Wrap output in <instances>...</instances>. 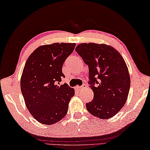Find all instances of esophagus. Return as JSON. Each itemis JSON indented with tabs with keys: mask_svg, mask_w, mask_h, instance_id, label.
Wrapping results in <instances>:
<instances>
[{
	"mask_svg": "<svg viewBox=\"0 0 150 150\" xmlns=\"http://www.w3.org/2000/svg\"><path fill=\"white\" fill-rule=\"evenodd\" d=\"M87 87V84L84 83V84H83V85H82V86H78V87H77V88H78V90H82V89H83V88H86Z\"/></svg>",
	"mask_w": 150,
	"mask_h": 150,
	"instance_id": "obj_1",
	"label": "esophagus"
}]
</instances>
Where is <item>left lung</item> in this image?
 <instances>
[{
	"mask_svg": "<svg viewBox=\"0 0 150 150\" xmlns=\"http://www.w3.org/2000/svg\"><path fill=\"white\" fill-rule=\"evenodd\" d=\"M75 50L88 66L94 98L86 103L87 111L100 119L111 118L123 108L129 91L130 76L124 58L105 44L81 43Z\"/></svg>",
	"mask_w": 150,
	"mask_h": 150,
	"instance_id": "8db88e82",
	"label": "left lung"
}]
</instances>
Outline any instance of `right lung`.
I'll return each instance as SVG.
<instances>
[{"label":"right lung","mask_w":150,"mask_h":150,"mask_svg":"<svg viewBox=\"0 0 150 150\" xmlns=\"http://www.w3.org/2000/svg\"><path fill=\"white\" fill-rule=\"evenodd\" d=\"M75 46L66 42L41 46L25 63L21 78V92L30 114L41 124H56L67 113L74 90L67 83L59 86L57 83L65 78L62 67Z\"/></svg>","instance_id":"1"}]
</instances>
